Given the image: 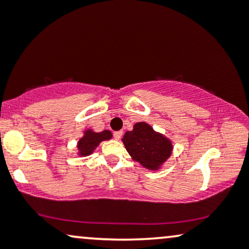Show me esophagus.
<instances>
[{
	"label": "esophagus",
	"instance_id": "obj_1",
	"mask_svg": "<svg viewBox=\"0 0 249 249\" xmlns=\"http://www.w3.org/2000/svg\"><path fill=\"white\" fill-rule=\"evenodd\" d=\"M122 136H123L122 131H116V132H113V138L117 139V141H119V139L122 138Z\"/></svg>",
	"mask_w": 249,
	"mask_h": 249
}]
</instances>
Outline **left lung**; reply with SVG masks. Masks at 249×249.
<instances>
[{"label": "left lung", "mask_w": 249, "mask_h": 249, "mask_svg": "<svg viewBox=\"0 0 249 249\" xmlns=\"http://www.w3.org/2000/svg\"><path fill=\"white\" fill-rule=\"evenodd\" d=\"M127 152L134 160L150 170H157L171 156L172 144L161 134L154 132L146 123H137L123 138Z\"/></svg>", "instance_id": "left-lung-1"}]
</instances>
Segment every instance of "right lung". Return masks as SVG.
Segmentation results:
<instances>
[{
	"mask_svg": "<svg viewBox=\"0 0 249 249\" xmlns=\"http://www.w3.org/2000/svg\"><path fill=\"white\" fill-rule=\"evenodd\" d=\"M111 137H112V134L107 130L99 133L92 132L91 130L87 131L85 136L78 142V150L81 152V156H89L90 153H92V151L98 146L99 142L110 139Z\"/></svg>",
	"mask_w": 249,
	"mask_h": 249,
	"instance_id": "right-lung-1",
	"label": "right lung"
}]
</instances>
